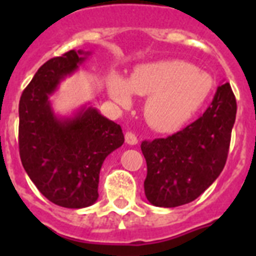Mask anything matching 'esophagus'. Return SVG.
Returning <instances> with one entry per match:
<instances>
[{
    "instance_id": "esophagus-1",
    "label": "esophagus",
    "mask_w": 256,
    "mask_h": 256,
    "mask_svg": "<svg viewBox=\"0 0 256 256\" xmlns=\"http://www.w3.org/2000/svg\"><path fill=\"white\" fill-rule=\"evenodd\" d=\"M124 140H126V144H130V146H134V144H138V138L134 132H128L124 134Z\"/></svg>"
}]
</instances>
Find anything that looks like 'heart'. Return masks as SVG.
Masks as SVG:
<instances>
[{"instance_id": "b5f03b06", "label": "heart", "mask_w": 256, "mask_h": 256, "mask_svg": "<svg viewBox=\"0 0 256 256\" xmlns=\"http://www.w3.org/2000/svg\"><path fill=\"white\" fill-rule=\"evenodd\" d=\"M214 88L215 80L210 73L180 60L136 66L128 80L112 73L106 82L108 96L120 108H130L134 94L148 96L144 116L160 132L182 128L208 100Z\"/></svg>"}]
</instances>
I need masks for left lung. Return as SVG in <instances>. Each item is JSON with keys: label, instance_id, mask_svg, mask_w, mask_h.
<instances>
[{"label": "left lung", "instance_id": "left-lung-1", "mask_svg": "<svg viewBox=\"0 0 256 256\" xmlns=\"http://www.w3.org/2000/svg\"><path fill=\"white\" fill-rule=\"evenodd\" d=\"M235 116L234 92L230 84H223L195 122L168 138L142 142L148 202L158 207H178L204 192L226 164Z\"/></svg>", "mask_w": 256, "mask_h": 256}]
</instances>
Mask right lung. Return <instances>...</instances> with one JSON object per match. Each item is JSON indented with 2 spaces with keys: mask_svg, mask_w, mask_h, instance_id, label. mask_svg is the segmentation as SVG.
Here are the masks:
<instances>
[{
  "mask_svg": "<svg viewBox=\"0 0 256 256\" xmlns=\"http://www.w3.org/2000/svg\"><path fill=\"white\" fill-rule=\"evenodd\" d=\"M92 52L70 50L45 62L20 100L18 144L22 166L40 192L54 204L84 208L98 199L100 171L124 142L120 124L84 104L58 116L50 96Z\"/></svg>",
  "mask_w": 256,
  "mask_h": 256,
  "instance_id": "add662e5",
  "label": "right lung"
}]
</instances>
